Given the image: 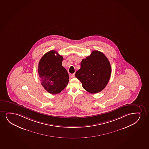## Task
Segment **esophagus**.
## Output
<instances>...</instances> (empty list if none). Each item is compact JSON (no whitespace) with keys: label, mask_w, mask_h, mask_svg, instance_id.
<instances>
[{"label":"esophagus","mask_w":149,"mask_h":149,"mask_svg":"<svg viewBox=\"0 0 149 149\" xmlns=\"http://www.w3.org/2000/svg\"><path fill=\"white\" fill-rule=\"evenodd\" d=\"M69 76L70 78H74L75 77V74H70Z\"/></svg>","instance_id":"obj_1"}]
</instances>
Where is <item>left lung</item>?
I'll return each instance as SVG.
<instances>
[{
	"instance_id": "1",
	"label": "left lung",
	"mask_w": 149,
	"mask_h": 149,
	"mask_svg": "<svg viewBox=\"0 0 149 149\" xmlns=\"http://www.w3.org/2000/svg\"><path fill=\"white\" fill-rule=\"evenodd\" d=\"M80 66L75 76L84 89L91 93H97L104 89L110 78L111 67L102 52L93 50L89 56L82 60Z\"/></svg>"
}]
</instances>
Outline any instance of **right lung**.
<instances>
[{
  "label": "right lung",
  "instance_id": "obj_1",
  "mask_svg": "<svg viewBox=\"0 0 149 149\" xmlns=\"http://www.w3.org/2000/svg\"><path fill=\"white\" fill-rule=\"evenodd\" d=\"M63 60V57L58 52L50 50L39 62L38 71L41 85L52 95L61 93L69 82V74L62 66Z\"/></svg>",
  "mask_w": 149,
  "mask_h": 149
}]
</instances>
